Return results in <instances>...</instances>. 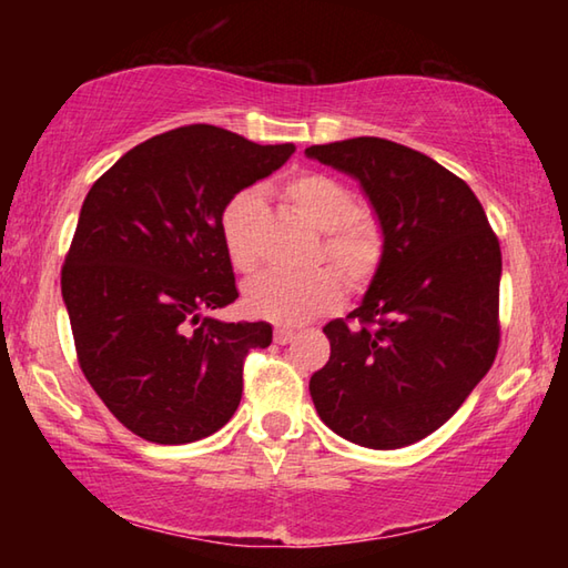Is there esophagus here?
Masks as SVG:
<instances>
[{
	"mask_svg": "<svg viewBox=\"0 0 568 568\" xmlns=\"http://www.w3.org/2000/svg\"><path fill=\"white\" fill-rule=\"evenodd\" d=\"M273 338H275V343H277V345H287V343H293V341H295V333H293V331H287V328H277Z\"/></svg>",
	"mask_w": 568,
	"mask_h": 568,
	"instance_id": "1",
	"label": "esophagus"
}]
</instances>
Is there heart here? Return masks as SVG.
<instances>
[{
  "label": "heart",
  "mask_w": 568,
  "mask_h": 568,
  "mask_svg": "<svg viewBox=\"0 0 568 568\" xmlns=\"http://www.w3.org/2000/svg\"><path fill=\"white\" fill-rule=\"evenodd\" d=\"M283 197L307 223L328 233L323 240L325 261L335 265L351 285H361L381 261L383 235L371 217L358 215L353 192L323 172H301L283 185ZM263 200L245 190L230 200L220 217L225 253L237 271L257 267V230ZM343 301V285L331 271L307 275H263L245 287V311L277 325H303L333 311Z\"/></svg>",
  "instance_id": "obj_1"
}]
</instances>
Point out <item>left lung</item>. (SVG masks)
I'll list each match as a JSON object with an SVG mask.
<instances>
[{"instance_id": "left-lung-1", "label": "left lung", "mask_w": 568, "mask_h": 568, "mask_svg": "<svg viewBox=\"0 0 568 568\" xmlns=\"http://www.w3.org/2000/svg\"><path fill=\"white\" fill-rule=\"evenodd\" d=\"M311 160L358 180L383 253L361 325L331 321V358L311 378L321 420L351 444L403 448L438 430L498 351L501 247L464 180L398 142L313 145Z\"/></svg>"}]
</instances>
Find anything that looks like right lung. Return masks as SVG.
<instances>
[{"label": "right lung", "instance_id": "obj_1", "mask_svg": "<svg viewBox=\"0 0 568 568\" xmlns=\"http://www.w3.org/2000/svg\"><path fill=\"white\" fill-rule=\"evenodd\" d=\"M295 152L187 124L114 162L84 197L62 267L84 378L124 428L162 446L213 436L243 396L271 323H225L237 297L220 217Z\"/></svg>", "mask_w": 568, "mask_h": 568}]
</instances>
